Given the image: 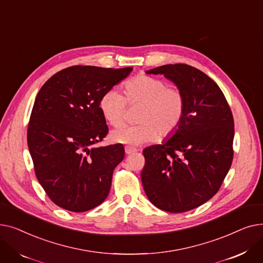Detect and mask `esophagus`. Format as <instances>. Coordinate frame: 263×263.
Listing matches in <instances>:
<instances>
[{"label": "esophagus", "instance_id": "obj_1", "mask_svg": "<svg viewBox=\"0 0 263 263\" xmlns=\"http://www.w3.org/2000/svg\"><path fill=\"white\" fill-rule=\"evenodd\" d=\"M124 151H126L127 155H132V154H135L136 153V149L133 148V147H130V146H126V148H124Z\"/></svg>", "mask_w": 263, "mask_h": 263}]
</instances>
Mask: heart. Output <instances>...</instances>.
<instances>
[{"label": "heart", "mask_w": 263, "mask_h": 263, "mask_svg": "<svg viewBox=\"0 0 263 263\" xmlns=\"http://www.w3.org/2000/svg\"><path fill=\"white\" fill-rule=\"evenodd\" d=\"M125 97L117 89L106 90L99 101L103 117L113 126H117L126 112L127 101L130 104H142L136 115L139 123L123 124L110 132V139L116 143L131 146L155 141L158 135L166 137L180 124L185 107L182 91L167 86L163 80L137 74L124 85Z\"/></svg>", "instance_id": "obj_1"}]
</instances>
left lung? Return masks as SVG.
I'll return each instance as SVG.
<instances>
[{
	"label": "left lung",
	"mask_w": 263,
	"mask_h": 263,
	"mask_svg": "<svg viewBox=\"0 0 263 263\" xmlns=\"http://www.w3.org/2000/svg\"><path fill=\"white\" fill-rule=\"evenodd\" d=\"M146 73L163 74L172 81L182 91L185 107L168 140L143 150V186L157 208L186 212L216 194L231 166V109L216 83L195 67L171 64Z\"/></svg>",
	"instance_id": "left-lung-1"
}]
</instances>
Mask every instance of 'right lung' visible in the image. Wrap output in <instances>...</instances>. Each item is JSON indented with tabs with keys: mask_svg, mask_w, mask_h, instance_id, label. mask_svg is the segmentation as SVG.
I'll return each instance as SVG.
<instances>
[{
	"mask_svg": "<svg viewBox=\"0 0 263 263\" xmlns=\"http://www.w3.org/2000/svg\"><path fill=\"white\" fill-rule=\"evenodd\" d=\"M132 70L68 67L52 76L37 93L27 145L39 183L61 208L85 212L107 197L124 148L121 144L95 146L108 131L99 101Z\"/></svg>",
	"mask_w": 263,
	"mask_h": 263,
	"instance_id": "add662e5",
	"label": "right lung"
}]
</instances>
